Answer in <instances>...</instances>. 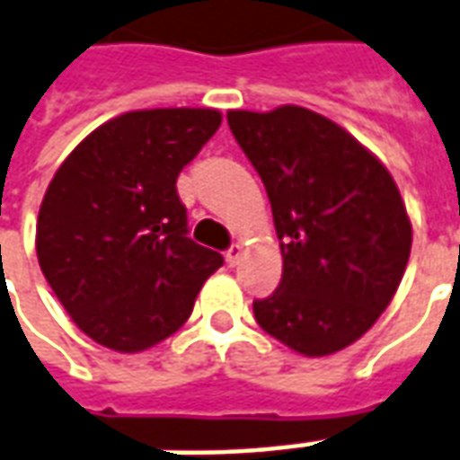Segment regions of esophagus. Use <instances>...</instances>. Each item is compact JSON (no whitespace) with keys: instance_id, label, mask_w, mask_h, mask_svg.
I'll return each mask as SVG.
<instances>
[{"instance_id":"esophagus-1","label":"esophagus","mask_w":460,"mask_h":460,"mask_svg":"<svg viewBox=\"0 0 460 460\" xmlns=\"http://www.w3.org/2000/svg\"><path fill=\"white\" fill-rule=\"evenodd\" d=\"M224 256H226V263H229V266H236V263L241 261V256H243V246H241V243H231Z\"/></svg>"}]
</instances>
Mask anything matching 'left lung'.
<instances>
[{"label":"left lung","mask_w":460,"mask_h":460,"mask_svg":"<svg viewBox=\"0 0 460 460\" xmlns=\"http://www.w3.org/2000/svg\"><path fill=\"white\" fill-rule=\"evenodd\" d=\"M226 119L266 186L284 256L281 284L253 301V316L304 356L341 351L384 314L409 263L411 221L396 181L311 109Z\"/></svg>","instance_id":"8db88e82"}]
</instances>
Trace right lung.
<instances>
[{
  "label": "right lung",
  "mask_w": 460,
  "mask_h": 460,
  "mask_svg": "<svg viewBox=\"0 0 460 460\" xmlns=\"http://www.w3.org/2000/svg\"><path fill=\"white\" fill-rule=\"evenodd\" d=\"M221 127L217 109H144L102 124L57 169L37 221L44 279L74 323L121 353L164 341L224 263L189 239L176 176Z\"/></svg>",
  "instance_id": "1"
}]
</instances>
